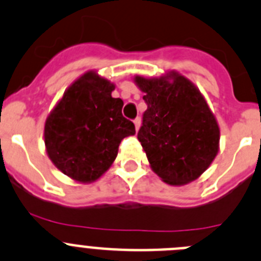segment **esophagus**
<instances>
[{
    "label": "esophagus",
    "mask_w": 261,
    "mask_h": 261,
    "mask_svg": "<svg viewBox=\"0 0 261 261\" xmlns=\"http://www.w3.org/2000/svg\"><path fill=\"white\" fill-rule=\"evenodd\" d=\"M134 123H135V128H136V131H138L139 127H140V123H142V119H140V117H136V118L134 119Z\"/></svg>",
    "instance_id": "esophagus-1"
}]
</instances>
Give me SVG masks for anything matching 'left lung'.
I'll return each mask as SVG.
<instances>
[{
	"instance_id": "left-lung-1",
	"label": "left lung",
	"mask_w": 261,
	"mask_h": 261,
	"mask_svg": "<svg viewBox=\"0 0 261 261\" xmlns=\"http://www.w3.org/2000/svg\"><path fill=\"white\" fill-rule=\"evenodd\" d=\"M172 81L170 82L169 80ZM147 111L138 131L153 171L171 186H181L210 166L219 148V130L207 103L186 77H136Z\"/></svg>"
}]
</instances>
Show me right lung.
Listing matches in <instances>:
<instances>
[{
    "instance_id": "add662e5",
    "label": "right lung",
    "mask_w": 261,
    "mask_h": 261,
    "mask_svg": "<svg viewBox=\"0 0 261 261\" xmlns=\"http://www.w3.org/2000/svg\"><path fill=\"white\" fill-rule=\"evenodd\" d=\"M114 85L89 72L79 79L45 123V144L54 165L79 181H94L116 160L122 139L135 126L122 116Z\"/></svg>"
}]
</instances>
